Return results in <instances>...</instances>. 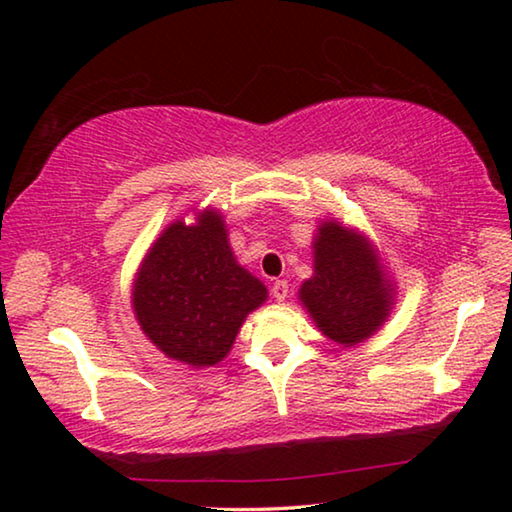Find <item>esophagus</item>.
I'll use <instances>...</instances> for the list:
<instances>
[{"mask_svg":"<svg viewBox=\"0 0 512 512\" xmlns=\"http://www.w3.org/2000/svg\"><path fill=\"white\" fill-rule=\"evenodd\" d=\"M271 293H273V298L277 302H284V300H287V296H289V284L284 282V280H277V282H273Z\"/></svg>","mask_w":512,"mask_h":512,"instance_id":"1","label":"esophagus"}]
</instances>
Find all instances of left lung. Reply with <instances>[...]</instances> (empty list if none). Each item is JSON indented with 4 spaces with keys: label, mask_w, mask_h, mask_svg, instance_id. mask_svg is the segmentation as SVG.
Returning <instances> with one entry per match:
<instances>
[{
    "label": "left lung",
    "mask_w": 512,
    "mask_h": 512,
    "mask_svg": "<svg viewBox=\"0 0 512 512\" xmlns=\"http://www.w3.org/2000/svg\"><path fill=\"white\" fill-rule=\"evenodd\" d=\"M314 275L300 284L298 300L329 341L352 348L386 323L395 284L375 246L357 228L329 216L314 235Z\"/></svg>",
    "instance_id": "obj_1"
}]
</instances>
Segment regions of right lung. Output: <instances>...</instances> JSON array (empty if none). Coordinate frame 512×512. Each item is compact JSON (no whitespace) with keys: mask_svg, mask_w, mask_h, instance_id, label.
I'll return each instance as SVG.
<instances>
[{"mask_svg":"<svg viewBox=\"0 0 512 512\" xmlns=\"http://www.w3.org/2000/svg\"><path fill=\"white\" fill-rule=\"evenodd\" d=\"M194 216V223H169L146 250L131 302L137 325L164 357L210 368L228 357L268 291L237 262L223 214L205 207Z\"/></svg>","mask_w":512,"mask_h":512,"instance_id":"add662e5","label":"right lung"}]
</instances>
